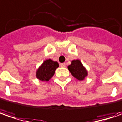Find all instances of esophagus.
Returning a JSON list of instances; mask_svg holds the SVG:
<instances>
[{"label":"esophagus","mask_w":122,"mask_h":122,"mask_svg":"<svg viewBox=\"0 0 122 122\" xmlns=\"http://www.w3.org/2000/svg\"><path fill=\"white\" fill-rule=\"evenodd\" d=\"M60 66L62 67H65V66H66V65H65V63H61V64H60Z\"/></svg>","instance_id":"esophagus-1"}]
</instances>
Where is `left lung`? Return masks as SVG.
<instances>
[{"instance_id": "1", "label": "left lung", "mask_w": 122, "mask_h": 122, "mask_svg": "<svg viewBox=\"0 0 122 122\" xmlns=\"http://www.w3.org/2000/svg\"><path fill=\"white\" fill-rule=\"evenodd\" d=\"M67 67L71 75L79 80H83L88 75L87 70L78 59L73 60L71 61V64Z\"/></svg>"}]
</instances>
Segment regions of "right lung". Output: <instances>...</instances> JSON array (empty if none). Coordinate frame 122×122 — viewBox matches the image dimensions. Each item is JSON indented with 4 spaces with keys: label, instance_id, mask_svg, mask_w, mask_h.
<instances>
[{
    "label": "right lung",
    "instance_id": "right-lung-1",
    "mask_svg": "<svg viewBox=\"0 0 122 122\" xmlns=\"http://www.w3.org/2000/svg\"><path fill=\"white\" fill-rule=\"evenodd\" d=\"M59 67L57 61L47 59L43 62L36 71V78L41 81H48L53 76L55 71Z\"/></svg>",
    "mask_w": 122,
    "mask_h": 122
}]
</instances>
